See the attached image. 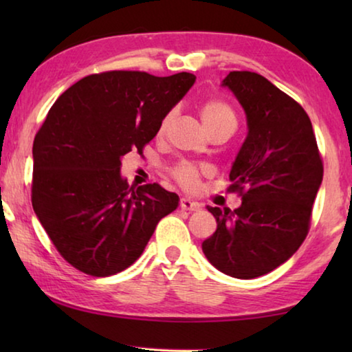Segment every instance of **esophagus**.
<instances>
[{"label":"esophagus","mask_w":352,"mask_h":352,"mask_svg":"<svg viewBox=\"0 0 352 352\" xmlns=\"http://www.w3.org/2000/svg\"><path fill=\"white\" fill-rule=\"evenodd\" d=\"M180 206H182V210H186V211H199L201 208L199 201H194L188 197H183L180 200Z\"/></svg>","instance_id":"1"}]
</instances>
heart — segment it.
I'll use <instances>...</instances> for the list:
<instances>
[{
  "instance_id": "b5f03b06",
  "label": "heart",
  "mask_w": 352,
  "mask_h": 352,
  "mask_svg": "<svg viewBox=\"0 0 352 352\" xmlns=\"http://www.w3.org/2000/svg\"><path fill=\"white\" fill-rule=\"evenodd\" d=\"M200 118L201 122L206 130H212V129H219V127H236V116L234 111L231 110V107L228 104H225L223 100L219 99H210L200 105ZM170 115L166 116L162 122H160L158 127V135H162L166 127L169 124ZM174 175L178 180V183L183 184L184 188L188 189H194L199 186L200 182V169L194 164H180L178 168L174 170Z\"/></svg>"
}]
</instances>
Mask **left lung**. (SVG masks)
<instances>
[{
	"label": "left lung",
	"instance_id": "left-lung-1",
	"mask_svg": "<svg viewBox=\"0 0 352 352\" xmlns=\"http://www.w3.org/2000/svg\"><path fill=\"white\" fill-rule=\"evenodd\" d=\"M222 87L247 116V138L230 170L242 204L234 211L206 206L217 230L201 250L219 272L253 279L284 264L306 239L323 163L305 109L264 76L231 71Z\"/></svg>",
	"mask_w": 352,
	"mask_h": 352
}]
</instances>
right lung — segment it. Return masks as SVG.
<instances>
[{"label":"right lung","instance_id":"add662e5","mask_svg":"<svg viewBox=\"0 0 352 352\" xmlns=\"http://www.w3.org/2000/svg\"><path fill=\"white\" fill-rule=\"evenodd\" d=\"M195 76L109 71L76 82L35 135L32 206L57 252L87 275L126 270L178 206L160 184L129 188L121 162L142 152Z\"/></svg>","mask_w":352,"mask_h":352}]
</instances>
